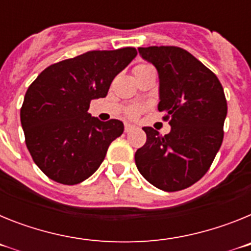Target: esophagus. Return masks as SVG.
Listing matches in <instances>:
<instances>
[{
  "instance_id": "1",
  "label": "esophagus",
  "mask_w": 251,
  "mask_h": 251,
  "mask_svg": "<svg viewBox=\"0 0 251 251\" xmlns=\"http://www.w3.org/2000/svg\"><path fill=\"white\" fill-rule=\"evenodd\" d=\"M136 126H133V124H130V123H126L124 124V130H126V133H129V132H132V130H134L136 129Z\"/></svg>"
}]
</instances>
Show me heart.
<instances>
[{
	"label": "heart",
	"instance_id": "obj_1",
	"mask_svg": "<svg viewBox=\"0 0 251 251\" xmlns=\"http://www.w3.org/2000/svg\"><path fill=\"white\" fill-rule=\"evenodd\" d=\"M148 69H152L150 65H145V64H142V65H138L136 69H134V72H141V70H148ZM141 109H139L138 106H133L129 109V115L132 117H136V115L139 114Z\"/></svg>",
	"mask_w": 251,
	"mask_h": 251
}]
</instances>
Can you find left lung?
I'll return each mask as SVG.
<instances>
[{
    "label": "left lung",
    "mask_w": 251,
    "mask_h": 251,
    "mask_svg": "<svg viewBox=\"0 0 251 251\" xmlns=\"http://www.w3.org/2000/svg\"><path fill=\"white\" fill-rule=\"evenodd\" d=\"M138 52L157 69L158 110L171 119V132L143 128L147 141L136 152L137 168L154 187L179 191L207 172L220 150L225 94L216 75L183 49L150 46Z\"/></svg>",
    "instance_id": "1"
}]
</instances>
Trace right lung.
<instances>
[{"mask_svg":"<svg viewBox=\"0 0 251 251\" xmlns=\"http://www.w3.org/2000/svg\"><path fill=\"white\" fill-rule=\"evenodd\" d=\"M136 56L134 48L89 51L50 65L28 86L21 126L31 157L49 178L76 185L98 170L124 126L92 117L89 104L106 97L113 79Z\"/></svg>","mask_w":251,"mask_h":251,"instance_id":"obj_1","label":"right lung"}]
</instances>
